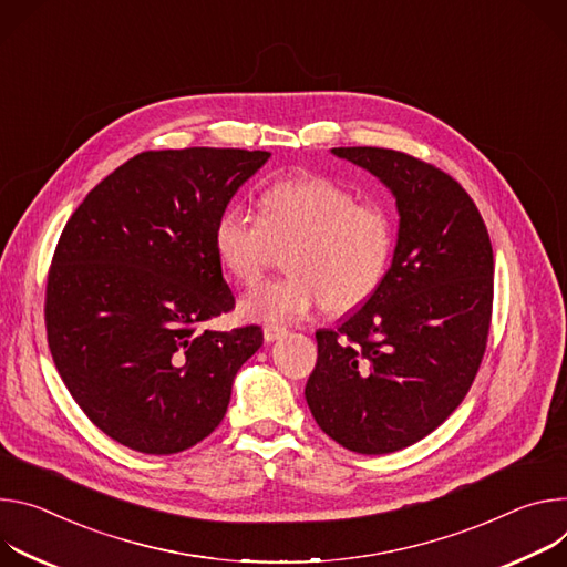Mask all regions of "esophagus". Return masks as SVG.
Here are the masks:
<instances>
[{
	"instance_id": "34e87169",
	"label": "esophagus",
	"mask_w": 567,
	"mask_h": 567,
	"mask_svg": "<svg viewBox=\"0 0 567 567\" xmlns=\"http://www.w3.org/2000/svg\"><path fill=\"white\" fill-rule=\"evenodd\" d=\"M286 333H288V331H286V327H275V324H270V327H266V329H264V338H266V342L281 340Z\"/></svg>"
}]
</instances>
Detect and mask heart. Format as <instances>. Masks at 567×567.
<instances>
[{
  "label": "heart",
  "instance_id": "heart-1",
  "mask_svg": "<svg viewBox=\"0 0 567 567\" xmlns=\"http://www.w3.org/2000/svg\"><path fill=\"white\" fill-rule=\"evenodd\" d=\"M288 245L290 277L243 297L240 318L286 324L324 306L362 303L390 270L394 225L381 205L358 203L351 188L327 175L275 179L259 196V218L227 209L214 225L216 259L240 286H257L275 251Z\"/></svg>",
  "mask_w": 567,
  "mask_h": 567
}]
</instances>
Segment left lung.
Returning <instances> with one entry per match:
<instances>
[{"label": "left lung", "mask_w": 567, "mask_h": 567, "mask_svg": "<svg viewBox=\"0 0 567 567\" xmlns=\"http://www.w3.org/2000/svg\"><path fill=\"white\" fill-rule=\"evenodd\" d=\"M396 198L392 266L338 329H320L306 403L360 455H388L442 425L480 369L493 308L486 225L449 173L390 148H333Z\"/></svg>", "instance_id": "1"}]
</instances>
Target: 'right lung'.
<instances>
[{
  "label": "right lung",
  "instance_id": "1",
  "mask_svg": "<svg viewBox=\"0 0 567 567\" xmlns=\"http://www.w3.org/2000/svg\"><path fill=\"white\" fill-rule=\"evenodd\" d=\"M270 153L148 151L99 182L60 234L47 279V340L74 401L146 455L196 446L223 421L261 327L203 331L234 295L214 225Z\"/></svg>",
  "mask_w": 567,
  "mask_h": 567
}]
</instances>
